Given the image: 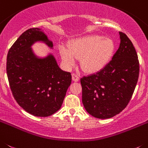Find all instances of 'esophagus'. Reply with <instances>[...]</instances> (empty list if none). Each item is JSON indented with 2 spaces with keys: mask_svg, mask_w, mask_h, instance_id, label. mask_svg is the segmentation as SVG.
<instances>
[{
  "mask_svg": "<svg viewBox=\"0 0 148 148\" xmlns=\"http://www.w3.org/2000/svg\"><path fill=\"white\" fill-rule=\"evenodd\" d=\"M71 77H72V80L74 81V82H78V81L79 80V77H78V76H77V74H72Z\"/></svg>",
  "mask_w": 148,
  "mask_h": 148,
  "instance_id": "1",
  "label": "esophagus"
}]
</instances>
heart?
I'll return each instance as SVG.
<instances>
[{"label": "heart", "instance_id": "heart-1", "mask_svg": "<svg viewBox=\"0 0 148 148\" xmlns=\"http://www.w3.org/2000/svg\"><path fill=\"white\" fill-rule=\"evenodd\" d=\"M115 51L114 41L102 36L90 35L75 40L69 49L60 48L62 60L67 67H72L77 59H80V66L85 72L94 74L100 71L112 59Z\"/></svg>", "mask_w": 148, "mask_h": 148}]
</instances>
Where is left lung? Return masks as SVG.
<instances>
[{"label":"left lung","mask_w":148,"mask_h":148,"mask_svg":"<svg viewBox=\"0 0 148 148\" xmlns=\"http://www.w3.org/2000/svg\"><path fill=\"white\" fill-rule=\"evenodd\" d=\"M120 44L108 64L99 72L83 77L82 101L86 111L98 119H109L125 108L134 94L139 63L132 42L119 32Z\"/></svg>","instance_id":"obj_1"}]
</instances>
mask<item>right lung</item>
I'll list each match as a JSON object with an SVG mask.
<instances>
[{"label": "right lung", "instance_id": "1", "mask_svg": "<svg viewBox=\"0 0 148 148\" xmlns=\"http://www.w3.org/2000/svg\"><path fill=\"white\" fill-rule=\"evenodd\" d=\"M36 42L53 49V42L42 29H28L9 49L6 73L18 105L33 116H49L61 108L71 75L59 67L51 53L43 58L37 55L32 48Z\"/></svg>", "mask_w": 148, "mask_h": 148}]
</instances>
